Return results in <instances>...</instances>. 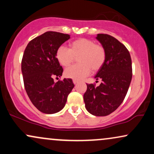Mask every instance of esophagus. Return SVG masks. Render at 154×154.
<instances>
[{
	"mask_svg": "<svg viewBox=\"0 0 154 154\" xmlns=\"http://www.w3.org/2000/svg\"><path fill=\"white\" fill-rule=\"evenodd\" d=\"M78 82H78V81H77V80H75V79H74V80H73V83H74V84H75V85H77Z\"/></svg>",
	"mask_w": 154,
	"mask_h": 154,
	"instance_id": "esophagus-1",
	"label": "esophagus"
}]
</instances>
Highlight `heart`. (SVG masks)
I'll list each match as a JSON object with an SVG mask.
<instances>
[{
	"label": "heart",
	"mask_w": 154,
	"mask_h": 154,
	"mask_svg": "<svg viewBox=\"0 0 154 154\" xmlns=\"http://www.w3.org/2000/svg\"><path fill=\"white\" fill-rule=\"evenodd\" d=\"M69 49L60 46L56 52V59L62 66H68L77 59L79 64L66 68L64 75L67 78L81 80L93 72L101 69L106 61V51L103 46L95 44L93 40L87 38H79L69 43Z\"/></svg>",
	"instance_id": "obj_1"
}]
</instances>
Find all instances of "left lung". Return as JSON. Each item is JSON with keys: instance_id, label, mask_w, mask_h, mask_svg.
Listing matches in <instances>:
<instances>
[{"instance_id": "left-lung-1", "label": "left lung", "mask_w": 154, "mask_h": 154, "mask_svg": "<svg viewBox=\"0 0 154 154\" xmlns=\"http://www.w3.org/2000/svg\"><path fill=\"white\" fill-rule=\"evenodd\" d=\"M95 38L106 51L105 63L95 76L102 82L98 87L87 84L83 98L88 112L103 116L115 111L125 99L132 79V60L127 48L114 37L98 34Z\"/></svg>"}]
</instances>
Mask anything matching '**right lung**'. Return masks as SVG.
<instances>
[{"label": "right lung", "mask_w": 154, "mask_h": 154, "mask_svg": "<svg viewBox=\"0 0 154 154\" xmlns=\"http://www.w3.org/2000/svg\"><path fill=\"white\" fill-rule=\"evenodd\" d=\"M70 35L46 32L28 43L23 55L22 72L24 88L33 105L44 114L62 110L68 95L75 87L72 79L55 82L61 77L62 66L56 59V52Z\"/></svg>", "instance_id": "1"}]
</instances>
